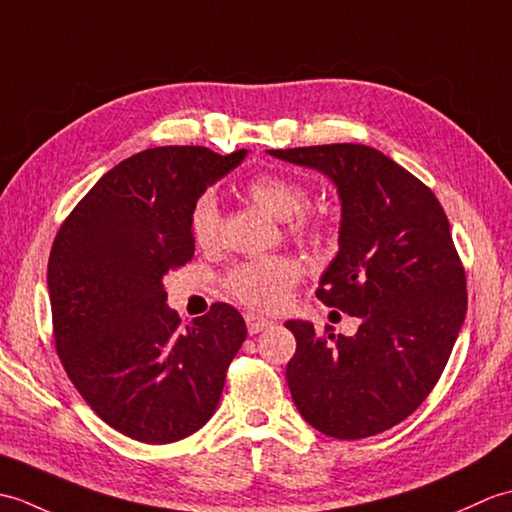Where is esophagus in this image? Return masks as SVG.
<instances>
[{"mask_svg":"<svg viewBox=\"0 0 512 512\" xmlns=\"http://www.w3.org/2000/svg\"><path fill=\"white\" fill-rule=\"evenodd\" d=\"M246 325H248V332L250 334H257V332L270 328V325H273V321H268L264 317H257V314H246Z\"/></svg>","mask_w":512,"mask_h":512,"instance_id":"esophagus-1","label":"esophagus"}]
</instances>
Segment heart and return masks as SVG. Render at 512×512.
<instances>
[{
    "label": "heart",
    "mask_w": 512,
    "mask_h": 512,
    "mask_svg": "<svg viewBox=\"0 0 512 512\" xmlns=\"http://www.w3.org/2000/svg\"><path fill=\"white\" fill-rule=\"evenodd\" d=\"M244 193L250 202H255L259 209H264L277 220H292L295 215L306 211L310 204V193L299 182L275 176V173H262V176L248 180ZM189 224L195 244L202 248L217 244V237H220V206H217L213 193H204L195 200ZM295 231L319 237L321 224L297 220ZM297 279L299 266L290 257H264L237 264L226 275L224 286L228 295L244 303V306L259 312H273L286 306Z\"/></svg>",
    "instance_id": "obj_1"
}]
</instances>
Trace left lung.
Listing matches in <instances>:
<instances>
[{
  "instance_id": "left-lung-1",
  "label": "left lung",
  "mask_w": 512,
  "mask_h": 512,
  "mask_svg": "<svg viewBox=\"0 0 512 512\" xmlns=\"http://www.w3.org/2000/svg\"><path fill=\"white\" fill-rule=\"evenodd\" d=\"M328 176L341 198L339 253L317 297L361 319L354 336L286 321L297 352L286 367L308 424L336 440L376 436L436 387L466 314V277L433 191L367 145L268 149Z\"/></svg>"
}]
</instances>
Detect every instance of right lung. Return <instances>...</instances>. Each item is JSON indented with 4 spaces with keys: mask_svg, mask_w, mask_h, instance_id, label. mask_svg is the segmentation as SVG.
I'll return each instance as SVG.
<instances>
[{
    "mask_svg": "<svg viewBox=\"0 0 512 512\" xmlns=\"http://www.w3.org/2000/svg\"><path fill=\"white\" fill-rule=\"evenodd\" d=\"M154 147L118 162L65 217L50 250L57 354L72 385L112 429L169 444L204 427L246 339L233 306L213 303L180 330L162 277L191 262V209L246 158Z\"/></svg>",
    "mask_w": 512,
    "mask_h": 512,
    "instance_id": "1",
    "label": "right lung"
}]
</instances>
